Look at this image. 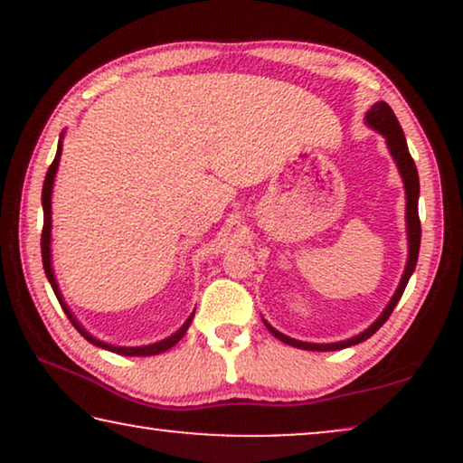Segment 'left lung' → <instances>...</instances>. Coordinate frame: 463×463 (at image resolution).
Masks as SVG:
<instances>
[{
	"label": "left lung",
	"instance_id": "obj_1",
	"mask_svg": "<svg viewBox=\"0 0 463 463\" xmlns=\"http://www.w3.org/2000/svg\"><path fill=\"white\" fill-rule=\"evenodd\" d=\"M366 124L371 126L373 130L382 132L385 137V143H388V149L392 157H394L398 170H401V176H402V183H404V194H407V233H409V259H407V268H404V274L401 278V284H398L394 297H392L388 306H385L383 314L379 316V318L373 322V325L363 331L356 337L352 339H345V341H337V344H307V341H297V339H290L287 335H282L280 331H276L274 326L268 325L265 322V326H268V331L278 337L284 344L293 345V347H299V350H312V352H333V350H344V347H350V345H356L360 341L369 339L371 335H375L379 328L383 326V322L390 318V314L394 312L396 303L401 301V297L404 293V288H407V282L411 274L415 271V265H417V257H420V242H421V223H420V213H417V200H420V175H417V168H415V162L413 157L409 154V147H407V141H404V132L401 128V124H398V119L394 116V111H392V107L388 103H383V100H379L371 107L369 111H366Z\"/></svg>",
	"mask_w": 463,
	"mask_h": 463
}]
</instances>
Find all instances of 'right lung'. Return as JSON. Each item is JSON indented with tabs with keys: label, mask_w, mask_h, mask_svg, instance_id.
I'll return each instance as SVG.
<instances>
[{
	"label": "right lung",
	"mask_w": 463,
	"mask_h": 463,
	"mask_svg": "<svg viewBox=\"0 0 463 463\" xmlns=\"http://www.w3.org/2000/svg\"><path fill=\"white\" fill-rule=\"evenodd\" d=\"M61 151H62V141H59V149H56V156H54V162L50 164L48 173H46V179H43V189H42V206H43V230H42V261H43V271H46V278L48 282L52 284V290L56 295V299H59L61 307L65 309L67 318L71 320V325L78 328L80 335L84 339L90 341L92 345L97 347H103V350H109V352H116V354H122V356H156V354H162L170 350V347L176 345L181 341L183 335L187 333L189 325H192L194 320V314L189 316L185 320V325H183L179 331L170 335V337L157 341V344H149V345H138V347H119V345H111V344H105V341H99L97 337H92L90 333L86 331L84 326L80 325L78 320H75V316L71 314V309L67 307V303L62 301V295L59 290V284H56V278H54V269H52V252H50V232H52V185H54V176H56V168H59V162H61Z\"/></svg>",
	"instance_id": "add662e5"
}]
</instances>
